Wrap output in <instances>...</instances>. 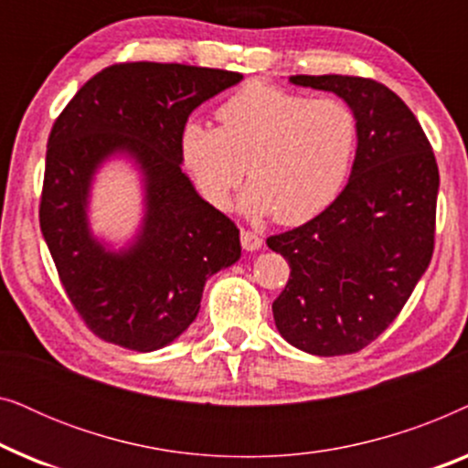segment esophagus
I'll return each instance as SVG.
<instances>
[{
    "instance_id": "esophagus-1",
    "label": "esophagus",
    "mask_w": 468,
    "mask_h": 468,
    "mask_svg": "<svg viewBox=\"0 0 468 468\" xmlns=\"http://www.w3.org/2000/svg\"><path fill=\"white\" fill-rule=\"evenodd\" d=\"M240 245L245 251H258L261 247V239L251 229H240Z\"/></svg>"
}]
</instances>
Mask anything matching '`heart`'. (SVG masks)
<instances>
[{
	"label": "heart",
	"instance_id": "b5f03b06",
	"mask_svg": "<svg viewBox=\"0 0 468 468\" xmlns=\"http://www.w3.org/2000/svg\"><path fill=\"white\" fill-rule=\"evenodd\" d=\"M217 121H189L181 132L185 168L217 208L228 207L245 165L247 213L296 226L335 202L357 144L356 114L343 100L251 82L217 108Z\"/></svg>",
	"mask_w": 468,
	"mask_h": 468
}]
</instances>
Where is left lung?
I'll list each match as a JSON object with an SVG mask.
<instances>
[{"mask_svg": "<svg viewBox=\"0 0 468 468\" xmlns=\"http://www.w3.org/2000/svg\"><path fill=\"white\" fill-rule=\"evenodd\" d=\"M290 82L347 101L357 149L341 196L315 219L266 240L290 264L274 324L306 354H356L394 322L431 264L437 159L415 114L381 82L341 74Z\"/></svg>", "mask_w": 468, "mask_h": 468, "instance_id": "left-lung-1", "label": "left lung"}]
</instances>
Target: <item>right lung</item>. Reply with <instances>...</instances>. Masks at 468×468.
Returning a JSON list of instances; mask_svg holds the SVG:
<instances>
[{
	"label": "right lung",
	"instance_id": "add662e5",
	"mask_svg": "<svg viewBox=\"0 0 468 468\" xmlns=\"http://www.w3.org/2000/svg\"><path fill=\"white\" fill-rule=\"evenodd\" d=\"M242 80L183 63H114L57 117L47 144L40 228L69 303L101 341L155 351L189 328L210 274L240 258L239 228L181 170V132L202 101ZM114 152L139 164L145 219L111 252L86 221L92 175Z\"/></svg>",
	"mask_w": 468,
	"mask_h": 468
}]
</instances>
